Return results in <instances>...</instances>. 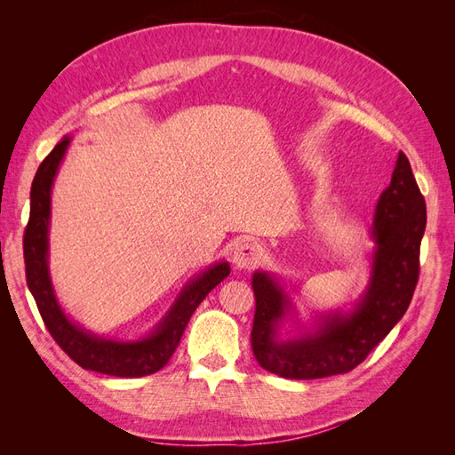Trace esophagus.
Instances as JSON below:
<instances>
[{
    "label": "esophagus",
    "instance_id": "obj_1",
    "mask_svg": "<svg viewBox=\"0 0 455 455\" xmlns=\"http://www.w3.org/2000/svg\"><path fill=\"white\" fill-rule=\"evenodd\" d=\"M261 254H264V251H261V246L254 241H241L237 243L235 246H233V252H231V261L233 266H235L237 269H251L254 267Z\"/></svg>",
    "mask_w": 455,
    "mask_h": 455
}]
</instances>
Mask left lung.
I'll return each instance as SVG.
<instances>
[{
	"instance_id": "obj_1",
	"label": "left lung",
	"mask_w": 455,
	"mask_h": 455,
	"mask_svg": "<svg viewBox=\"0 0 455 455\" xmlns=\"http://www.w3.org/2000/svg\"><path fill=\"white\" fill-rule=\"evenodd\" d=\"M425 224V199L401 151L391 184L376 204L370 281L353 309L321 315L311 330L301 328L298 336L283 339V323L296 315L284 281L267 271L252 275L256 313L251 341L258 364L288 379H319L359 366L410 306Z\"/></svg>"
}]
</instances>
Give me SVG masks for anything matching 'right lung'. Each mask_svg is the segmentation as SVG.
Listing matches in <instances>:
<instances>
[{
  "label": "right lung",
  "mask_w": 455,
  "mask_h": 455,
  "mask_svg": "<svg viewBox=\"0 0 455 455\" xmlns=\"http://www.w3.org/2000/svg\"><path fill=\"white\" fill-rule=\"evenodd\" d=\"M72 136L52 148L51 154L39 164L30 191V220L24 231V264L26 283L36 299L41 319L54 341L81 368L100 371L117 378H142L156 374L171 361L184 330L197 306L216 284L222 283L231 267L228 261H218L206 267L186 286L159 324L146 338L119 341L100 338L91 330L76 324L60 307L54 294L49 273V224H51V191L54 176L59 172Z\"/></svg>",
  "instance_id": "add662e5"
}]
</instances>
